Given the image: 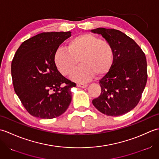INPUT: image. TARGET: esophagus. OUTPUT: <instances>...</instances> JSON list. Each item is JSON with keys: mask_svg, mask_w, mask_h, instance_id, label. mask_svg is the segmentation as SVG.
<instances>
[{"mask_svg": "<svg viewBox=\"0 0 159 159\" xmlns=\"http://www.w3.org/2000/svg\"><path fill=\"white\" fill-rule=\"evenodd\" d=\"M76 85L79 87H81V88H85V87L87 86L86 84H83V83H77Z\"/></svg>", "mask_w": 159, "mask_h": 159, "instance_id": "1", "label": "esophagus"}]
</instances>
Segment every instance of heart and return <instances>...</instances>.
<instances>
[{
    "label": "heart",
    "instance_id": "1",
    "mask_svg": "<svg viewBox=\"0 0 159 159\" xmlns=\"http://www.w3.org/2000/svg\"><path fill=\"white\" fill-rule=\"evenodd\" d=\"M81 64L71 75L78 82L106 74L113 62V49L109 42L92 34H82L71 39L66 49L59 48L54 56V61L63 76H69L79 64Z\"/></svg>",
    "mask_w": 159,
    "mask_h": 159
}]
</instances>
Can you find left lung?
I'll use <instances>...</instances> for the list:
<instances>
[{
	"label": "left lung",
	"instance_id": "8db88e82",
	"mask_svg": "<svg viewBox=\"0 0 159 159\" xmlns=\"http://www.w3.org/2000/svg\"><path fill=\"white\" fill-rule=\"evenodd\" d=\"M92 32L100 34L113 49V64L100 80V95L92 103L107 116H121L133 109L141 99L148 79L146 56L133 39L120 31L98 28Z\"/></svg>",
	"mask_w": 159,
	"mask_h": 159
}]
</instances>
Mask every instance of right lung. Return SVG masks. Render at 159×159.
Returning a JSON list of instances; mask_svg holds the SVG:
<instances>
[{
	"instance_id": "obj_1",
	"label": "right lung",
	"mask_w": 159,
	"mask_h": 159,
	"mask_svg": "<svg viewBox=\"0 0 159 159\" xmlns=\"http://www.w3.org/2000/svg\"><path fill=\"white\" fill-rule=\"evenodd\" d=\"M70 36V31L39 33L24 42L13 57V88L33 116L52 119L70 105V90L76 85L59 72L54 56L61 43Z\"/></svg>"
}]
</instances>
